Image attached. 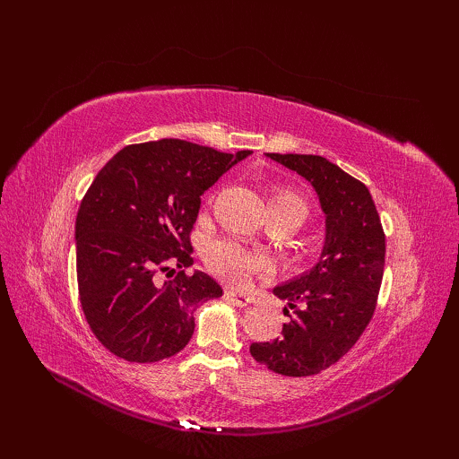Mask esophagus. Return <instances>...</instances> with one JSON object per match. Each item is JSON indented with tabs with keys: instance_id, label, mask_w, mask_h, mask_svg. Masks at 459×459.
I'll use <instances>...</instances> for the list:
<instances>
[{
	"instance_id": "obj_1",
	"label": "esophagus",
	"mask_w": 459,
	"mask_h": 459,
	"mask_svg": "<svg viewBox=\"0 0 459 459\" xmlns=\"http://www.w3.org/2000/svg\"><path fill=\"white\" fill-rule=\"evenodd\" d=\"M226 297L238 304V307H247V304L253 300L247 293H238V290H226Z\"/></svg>"
}]
</instances>
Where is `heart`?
Segmentation results:
<instances>
[{
  "mask_svg": "<svg viewBox=\"0 0 459 459\" xmlns=\"http://www.w3.org/2000/svg\"><path fill=\"white\" fill-rule=\"evenodd\" d=\"M211 203L212 199H208V204ZM270 206L272 212L293 216L299 226L308 218V203L304 201L299 191L289 186H275L272 189ZM204 260L208 268L230 283H241L251 273L270 270V260L266 256L247 251L245 247L231 239H216L208 243L204 248Z\"/></svg>",
  "mask_w": 459,
  "mask_h": 459,
  "instance_id": "heart-1",
  "label": "heart"
}]
</instances>
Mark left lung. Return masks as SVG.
<instances>
[{"instance_id":"1","label":"left lung","mask_w":459,"mask_h":459,"mask_svg":"<svg viewBox=\"0 0 459 459\" xmlns=\"http://www.w3.org/2000/svg\"><path fill=\"white\" fill-rule=\"evenodd\" d=\"M268 157L316 187L327 233L316 268L273 289L295 310L281 337L253 342L251 354L273 373L307 377L339 362L371 322L385 270V231L369 189L337 164L293 152Z\"/></svg>"}]
</instances>
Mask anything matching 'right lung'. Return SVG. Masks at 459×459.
Here are the masks:
<instances>
[{
	"instance_id": "add662e5",
	"label": "right lung",
	"mask_w": 459,
	"mask_h": 459,
	"mask_svg": "<svg viewBox=\"0 0 459 459\" xmlns=\"http://www.w3.org/2000/svg\"><path fill=\"white\" fill-rule=\"evenodd\" d=\"M238 155L184 140L132 143L95 176L76 216L78 299L108 352L149 364L178 354L195 331L193 310L221 297L204 272L187 268L201 195Z\"/></svg>"
}]
</instances>
